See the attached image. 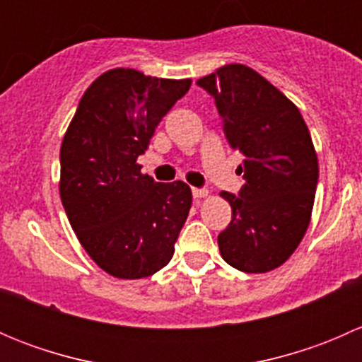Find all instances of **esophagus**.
Returning a JSON list of instances; mask_svg holds the SVG:
<instances>
[{"instance_id": "obj_1", "label": "esophagus", "mask_w": 362, "mask_h": 362, "mask_svg": "<svg viewBox=\"0 0 362 362\" xmlns=\"http://www.w3.org/2000/svg\"><path fill=\"white\" fill-rule=\"evenodd\" d=\"M192 196H194V199H202V198H206V196H208V191H206V189H198V187H192Z\"/></svg>"}]
</instances>
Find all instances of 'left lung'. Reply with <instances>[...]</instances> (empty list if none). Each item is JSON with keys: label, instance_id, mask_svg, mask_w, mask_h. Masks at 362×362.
<instances>
[{"label": "left lung", "instance_id": "left-lung-1", "mask_svg": "<svg viewBox=\"0 0 362 362\" xmlns=\"http://www.w3.org/2000/svg\"><path fill=\"white\" fill-rule=\"evenodd\" d=\"M198 86L214 96L231 148L245 156L240 196L221 192L233 217L218 250L240 272H272L294 254L312 218L319 160L308 126L286 94L245 64H224Z\"/></svg>", "mask_w": 362, "mask_h": 362}]
</instances>
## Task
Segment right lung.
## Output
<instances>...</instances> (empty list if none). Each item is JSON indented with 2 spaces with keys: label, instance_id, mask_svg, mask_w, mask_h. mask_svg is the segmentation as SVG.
Listing matches in <instances>:
<instances>
[{
  "label": "right lung",
  "instance_id": "obj_1",
  "mask_svg": "<svg viewBox=\"0 0 362 362\" xmlns=\"http://www.w3.org/2000/svg\"><path fill=\"white\" fill-rule=\"evenodd\" d=\"M191 83L108 69L87 87L64 133L61 202L80 245L115 279H145L173 257L191 187L154 182L136 160Z\"/></svg>",
  "mask_w": 362,
  "mask_h": 362
}]
</instances>
